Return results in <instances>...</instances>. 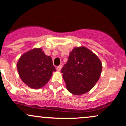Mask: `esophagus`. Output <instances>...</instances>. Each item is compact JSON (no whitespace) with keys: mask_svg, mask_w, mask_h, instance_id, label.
Returning <instances> with one entry per match:
<instances>
[{"mask_svg":"<svg viewBox=\"0 0 126 126\" xmlns=\"http://www.w3.org/2000/svg\"><path fill=\"white\" fill-rule=\"evenodd\" d=\"M61 68H62V65H60L57 67V70L58 71H60Z\"/></svg>","mask_w":126,"mask_h":126,"instance_id":"obj_1","label":"esophagus"}]
</instances>
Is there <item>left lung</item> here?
<instances>
[{
    "instance_id": "1",
    "label": "left lung",
    "mask_w": 126,
    "mask_h": 126,
    "mask_svg": "<svg viewBox=\"0 0 126 126\" xmlns=\"http://www.w3.org/2000/svg\"><path fill=\"white\" fill-rule=\"evenodd\" d=\"M101 71L102 63L98 57L82 46L75 47L69 53L61 72L68 91L78 95L92 89L98 81Z\"/></svg>"
}]
</instances>
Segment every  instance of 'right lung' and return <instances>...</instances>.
Instances as JSON below:
<instances>
[{"mask_svg": "<svg viewBox=\"0 0 126 126\" xmlns=\"http://www.w3.org/2000/svg\"><path fill=\"white\" fill-rule=\"evenodd\" d=\"M17 69L20 79L33 89H39L47 84L56 71L50 56L46 55L42 48H33L19 58Z\"/></svg>", "mask_w": 126, "mask_h": 126, "instance_id": "obj_1", "label": "right lung"}]
</instances>
